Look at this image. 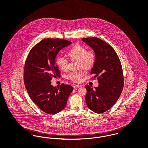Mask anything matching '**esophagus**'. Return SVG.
<instances>
[{
  "instance_id": "1",
  "label": "esophagus",
  "mask_w": 148,
  "mask_h": 148,
  "mask_svg": "<svg viewBox=\"0 0 148 148\" xmlns=\"http://www.w3.org/2000/svg\"><path fill=\"white\" fill-rule=\"evenodd\" d=\"M72 86H73V87L74 88H77V87H80L79 85H78V84H72Z\"/></svg>"
}]
</instances>
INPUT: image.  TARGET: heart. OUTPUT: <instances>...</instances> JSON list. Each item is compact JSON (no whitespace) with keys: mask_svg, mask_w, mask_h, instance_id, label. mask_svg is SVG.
Wrapping results in <instances>:
<instances>
[{"mask_svg":"<svg viewBox=\"0 0 148 148\" xmlns=\"http://www.w3.org/2000/svg\"><path fill=\"white\" fill-rule=\"evenodd\" d=\"M71 60H77L78 68L84 69H90L95 65L96 60V54L93 49L87 50V48L81 44H76L73 46L67 53ZM56 64L61 70L67 69L68 65V60L63 57L59 56L56 59ZM82 70L69 73L67 78L74 82H79L80 78L83 75Z\"/></svg>","mask_w":148,"mask_h":148,"instance_id":"1","label":"heart"}]
</instances>
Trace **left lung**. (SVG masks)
Listing matches in <instances>:
<instances>
[{
    "label": "left lung",
    "mask_w": 148,
    "mask_h": 148,
    "mask_svg": "<svg viewBox=\"0 0 148 148\" xmlns=\"http://www.w3.org/2000/svg\"><path fill=\"white\" fill-rule=\"evenodd\" d=\"M82 40L96 52V62L90 74L97 77L99 84L95 89L85 86L86 102L94 112L103 113L113 106L121 94L124 84L121 63L114 50L104 41L94 37Z\"/></svg>",
    "instance_id": "left-lung-1"
}]
</instances>
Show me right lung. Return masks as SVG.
I'll list each match as a JSON object with an SVG mask.
<instances>
[{
	"instance_id": "obj_1",
	"label": "right lung",
	"mask_w": 148,
	"mask_h": 148,
	"mask_svg": "<svg viewBox=\"0 0 148 148\" xmlns=\"http://www.w3.org/2000/svg\"><path fill=\"white\" fill-rule=\"evenodd\" d=\"M71 44L60 38H45L34 46L27 58L24 69V82L31 99L43 112L56 114L62 110L73 88L62 84L53 87V77H60L55 63L59 51Z\"/></svg>"
}]
</instances>
